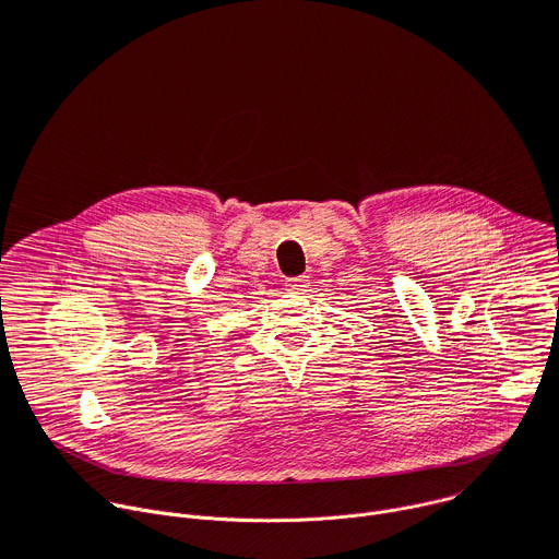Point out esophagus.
<instances>
[{
  "label": "esophagus",
  "instance_id": "34e87169",
  "mask_svg": "<svg viewBox=\"0 0 559 559\" xmlns=\"http://www.w3.org/2000/svg\"><path fill=\"white\" fill-rule=\"evenodd\" d=\"M284 288L290 290V293H308V288H311V280H308V277H293V280L284 282Z\"/></svg>",
  "mask_w": 559,
  "mask_h": 559
}]
</instances>
